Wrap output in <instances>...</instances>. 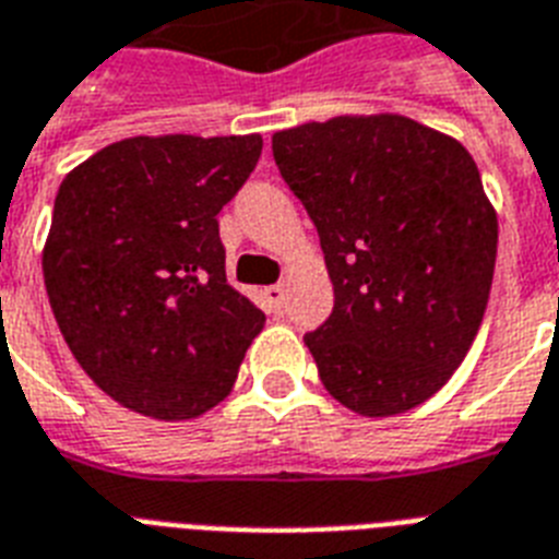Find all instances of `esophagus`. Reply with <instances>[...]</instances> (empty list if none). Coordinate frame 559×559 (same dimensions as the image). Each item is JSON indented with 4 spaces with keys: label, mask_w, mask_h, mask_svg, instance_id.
<instances>
[{
    "label": "esophagus",
    "mask_w": 559,
    "mask_h": 559,
    "mask_svg": "<svg viewBox=\"0 0 559 559\" xmlns=\"http://www.w3.org/2000/svg\"><path fill=\"white\" fill-rule=\"evenodd\" d=\"M263 298H266V307H270L272 313H278L281 307H284V287H281V284H272V287L263 289Z\"/></svg>",
    "instance_id": "34e87169"
}]
</instances>
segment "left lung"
Returning a JSON list of instances; mask_svg holds the SVG:
<instances>
[{
	"label": "left lung",
	"mask_w": 559,
	"mask_h": 559,
	"mask_svg": "<svg viewBox=\"0 0 559 559\" xmlns=\"http://www.w3.org/2000/svg\"><path fill=\"white\" fill-rule=\"evenodd\" d=\"M313 219L333 313L307 333L324 389L366 417L429 400L467 357L499 223L473 156L403 116H340L272 135Z\"/></svg>",
	"instance_id": "1"
}]
</instances>
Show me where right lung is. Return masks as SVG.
<instances>
[{
	"label": "right lung",
	"mask_w": 559,
	"mask_h": 559,
	"mask_svg": "<svg viewBox=\"0 0 559 559\" xmlns=\"http://www.w3.org/2000/svg\"><path fill=\"white\" fill-rule=\"evenodd\" d=\"M254 135H135L57 191L46 293L92 382L156 420L226 397L266 316L226 281L217 214L261 159Z\"/></svg>",
	"instance_id": "obj_1"
}]
</instances>
